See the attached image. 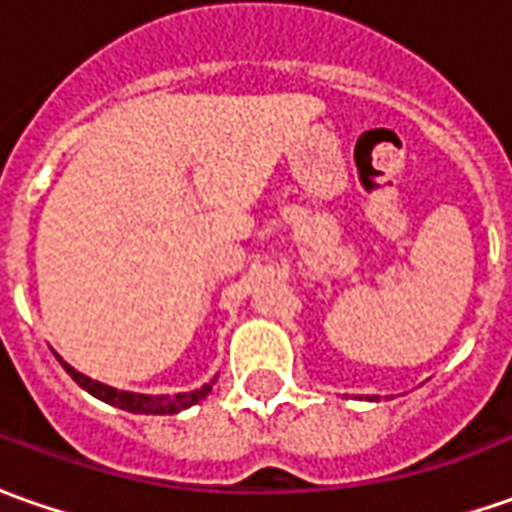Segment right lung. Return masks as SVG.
<instances>
[{
	"mask_svg": "<svg viewBox=\"0 0 512 512\" xmlns=\"http://www.w3.org/2000/svg\"><path fill=\"white\" fill-rule=\"evenodd\" d=\"M58 361H61V358H58ZM61 367L72 375V381H75L78 387L86 389L89 395H95L97 401L111 403V406H117V409L134 412V415H176V412H182L187 406L204 401L212 392V384H215V381H210V384H204L201 389L179 392V395H139V392H123V389L106 387V384H100V381H92L89 375L78 373V370L69 367L66 361H61Z\"/></svg>",
	"mask_w": 512,
	"mask_h": 512,
	"instance_id": "right-lung-1",
	"label": "right lung"
}]
</instances>
